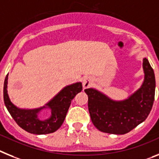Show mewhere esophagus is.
<instances>
[{
  "label": "esophagus",
  "instance_id": "1",
  "mask_svg": "<svg viewBox=\"0 0 159 159\" xmlns=\"http://www.w3.org/2000/svg\"><path fill=\"white\" fill-rule=\"evenodd\" d=\"M92 81H93V80H92V78H91L90 77H88V76L84 77L83 81H82V85H83L84 89L89 87V85H91V83H92Z\"/></svg>",
  "mask_w": 159,
  "mask_h": 159
}]
</instances>
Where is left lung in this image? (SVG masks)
I'll return each mask as SVG.
<instances>
[{"label": "left lung", "instance_id": "left-lung-1", "mask_svg": "<svg viewBox=\"0 0 159 159\" xmlns=\"http://www.w3.org/2000/svg\"><path fill=\"white\" fill-rule=\"evenodd\" d=\"M143 69V84L123 100H114L94 88L85 89L91 121L97 129L107 134H125L148 117L154 100L155 77L146 57Z\"/></svg>", "mask_w": 159, "mask_h": 159}]
</instances>
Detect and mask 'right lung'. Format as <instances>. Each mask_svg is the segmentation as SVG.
<instances>
[{"label":"right lung","instance_id":"right-lung-1","mask_svg":"<svg viewBox=\"0 0 159 159\" xmlns=\"http://www.w3.org/2000/svg\"><path fill=\"white\" fill-rule=\"evenodd\" d=\"M7 88L8 74L4 83V101L7 110L17 125L29 133L46 134L53 133L62 125L71 101L82 90V84L75 82L66 85L45 106L34 109H21L15 106L9 98ZM43 109H49L51 116L42 120L39 118V113Z\"/></svg>","mask_w":159,"mask_h":159}]
</instances>
